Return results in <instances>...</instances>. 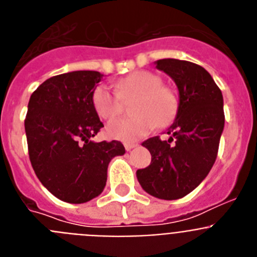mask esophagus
<instances>
[{"label":"esophagus","mask_w":257,"mask_h":257,"mask_svg":"<svg viewBox=\"0 0 257 257\" xmlns=\"http://www.w3.org/2000/svg\"><path fill=\"white\" fill-rule=\"evenodd\" d=\"M135 147H138L136 143H126V144H124V149H126V151H131V149L135 148Z\"/></svg>","instance_id":"1"}]
</instances>
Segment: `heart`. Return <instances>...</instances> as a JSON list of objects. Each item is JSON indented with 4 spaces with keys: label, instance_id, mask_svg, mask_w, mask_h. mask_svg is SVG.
Listing matches in <instances>:
<instances>
[{
    "label": "heart",
    "instance_id": "heart-1",
    "mask_svg": "<svg viewBox=\"0 0 257 257\" xmlns=\"http://www.w3.org/2000/svg\"><path fill=\"white\" fill-rule=\"evenodd\" d=\"M113 92L100 85L92 94V105L103 119H112L122 110V100L130 101L134 117L119 118L108 123V138L124 143L135 142L156 127H163L174 119L178 99L170 87L162 85V78L148 70H136L114 85Z\"/></svg>",
    "mask_w": 257,
    "mask_h": 257
}]
</instances>
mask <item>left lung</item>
<instances>
[{"label":"left lung","instance_id":"1","mask_svg":"<svg viewBox=\"0 0 257 257\" xmlns=\"http://www.w3.org/2000/svg\"><path fill=\"white\" fill-rule=\"evenodd\" d=\"M179 90L176 117L166 130L169 140L158 136L145 140L151 152L148 167L136 171L145 192L160 199H179L196 189L212 169L224 130V100L211 74L201 65L178 59L156 61Z\"/></svg>","mask_w":257,"mask_h":257}]
</instances>
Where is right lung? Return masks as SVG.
Returning <instances> with one entry per match:
<instances>
[{"instance_id":"obj_1","label":"right lung","mask_w":257,"mask_h":257,"mask_svg":"<svg viewBox=\"0 0 257 257\" xmlns=\"http://www.w3.org/2000/svg\"><path fill=\"white\" fill-rule=\"evenodd\" d=\"M103 74L74 70L46 79L31 95L26 121L29 160L38 180L56 198L85 203L103 192L121 142H92L104 124L92 94Z\"/></svg>"}]
</instances>
